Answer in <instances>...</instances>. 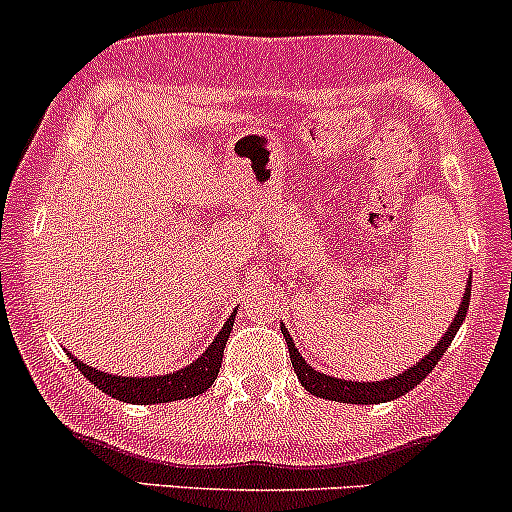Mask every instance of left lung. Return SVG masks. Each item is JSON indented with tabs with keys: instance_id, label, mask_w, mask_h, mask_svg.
I'll return each instance as SVG.
<instances>
[{
	"instance_id": "left-lung-1",
	"label": "left lung",
	"mask_w": 512,
	"mask_h": 512,
	"mask_svg": "<svg viewBox=\"0 0 512 512\" xmlns=\"http://www.w3.org/2000/svg\"><path fill=\"white\" fill-rule=\"evenodd\" d=\"M469 299H471V277L466 279L462 303H459L457 316L452 318V323H449L445 335L437 340V345L432 347L428 355H425L423 359H418V362H415L413 367H408L406 372L391 376V379L352 381V379H338V376H333V374L318 372V369H313L311 364L301 357L299 347H296L294 340H291L289 330H286V325H282L284 340H286V345H289L291 367H294L296 376H299L303 389L318 398H328V401H338V403H357V406H372V403L393 401V398L406 396L408 391H413L415 386H418L420 381H423L425 376L435 369V364L440 362V357L447 352L449 342L454 340L457 330L462 328L466 311H469Z\"/></svg>"
}]
</instances>
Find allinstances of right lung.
<instances>
[{
	"instance_id": "right-lung-1",
	"label": "right lung",
	"mask_w": 512,
	"mask_h": 512,
	"mask_svg": "<svg viewBox=\"0 0 512 512\" xmlns=\"http://www.w3.org/2000/svg\"><path fill=\"white\" fill-rule=\"evenodd\" d=\"M233 311L223 323L221 333L213 338V342L194 359L192 364H187L184 369L170 374H157V376H121V374H109L101 372L97 367H89V364L80 362L72 357L75 367L97 386L99 391H104L106 396L116 398L123 403H136V406H153V403H170V401H182V398H192L211 389V384L216 381L218 369L223 362V350H226V342L230 330H233Z\"/></svg>"
}]
</instances>
